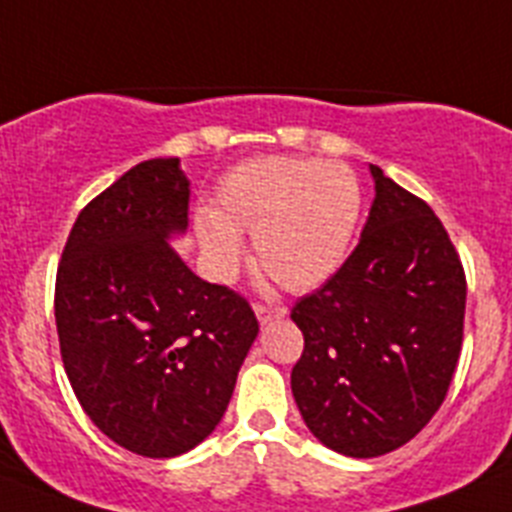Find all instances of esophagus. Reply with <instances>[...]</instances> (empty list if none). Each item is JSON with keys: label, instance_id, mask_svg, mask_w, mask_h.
<instances>
[{"label": "esophagus", "instance_id": "34e87169", "mask_svg": "<svg viewBox=\"0 0 512 512\" xmlns=\"http://www.w3.org/2000/svg\"><path fill=\"white\" fill-rule=\"evenodd\" d=\"M253 312H256V318H259L261 325L271 323V320H279L287 315V307L282 305H256L253 307Z\"/></svg>", "mask_w": 512, "mask_h": 512}]
</instances>
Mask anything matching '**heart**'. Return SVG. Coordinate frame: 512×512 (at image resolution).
<instances>
[{
  "label": "heart",
  "mask_w": 512,
  "mask_h": 512,
  "mask_svg": "<svg viewBox=\"0 0 512 512\" xmlns=\"http://www.w3.org/2000/svg\"><path fill=\"white\" fill-rule=\"evenodd\" d=\"M361 217L359 179L338 161L259 156L220 179L215 210L194 215V235L215 279L233 277L243 233L256 261L289 292H310L346 261Z\"/></svg>",
  "instance_id": "obj_1"
}]
</instances>
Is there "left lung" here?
I'll return each mask as SVG.
<instances>
[{
    "label": "left lung",
    "instance_id": "1",
    "mask_svg": "<svg viewBox=\"0 0 512 512\" xmlns=\"http://www.w3.org/2000/svg\"><path fill=\"white\" fill-rule=\"evenodd\" d=\"M374 202L359 246L292 307L305 351L292 369L302 420L354 459L418 436L449 392L467 279L433 210L369 164Z\"/></svg>",
    "mask_w": 512,
    "mask_h": 512
}]
</instances>
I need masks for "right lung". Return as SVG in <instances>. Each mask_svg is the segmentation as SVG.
I'll list each match as a JSON object with an SVG mask.
<instances>
[{
    "label": "right lung",
    "mask_w": 512,
    "mask_h": 512,
    "mask_svg": "<svg viewBox=\"0 0 512 512\" xmlns=\"http://www.w3.org/2000/svg\"><path fill=\"white\" fill-rule=\"evenodd\" d=\"M179 158L133 166L76 217L56 277L63 369L104 436L151 459L200 446L233 397L259 320L171 248L189 228Z\"/></svg>",
    "instance_id": "obj_1"
}]
</instances>
